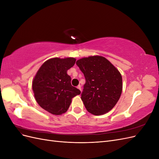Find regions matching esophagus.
Wrapping results in <instances>:
<instances>
[{
    "mask_svg": "<svg viewBox=\"0 0 159 159\" xmlns=\"http://www.w3.org/2000/svg\"><path fill=\"white\" fill-rule=\"evenodd\" d=\"M78 88L81 91V85H79L78 86Z\"/></svg>",
    "mask_w": 159,
    "mask_h": 159,
    "instance_id": "1",
    "label": "esophagus"
}]
</instances>
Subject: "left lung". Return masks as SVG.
Segmentation results:
<instances>
[{
    "instance_id": "1",
    "label": "left lung",
    "mask_w": 159,
    "mask_h": 159,
    "mask_svg": "<svg viewBox=\"0 0 159 159\" xmlns=\"http://www.w3.org/2000/svg\"><path fill=\"white\" fill-rule=\"evenodd\" d=\"M76 64L85 79L81 99L86 109L95 115L111 110L122 92V77L118 70L99 56L84 57Z\"/></svg>"
}]
</instances>
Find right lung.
<instances>
[{
    "instance_id": "right-lung-1",
    "label": "right lung",
    "mask_w": 159,
    "mask_h": 159,
    "mask_svg": "<svg viewBox=\"0 0 159 159\" xmlns=\"http://www.w3.org/2000/svg\"><path fill=\"white\" fill-rule=\"evenodd\" d=\"M75 59L54 57L45 61L32 81V89L37 103L53 115L68 111L71 99L80 95V89L72 86L67 71L75 64Z\"/></svg>"
}]
</instances>
